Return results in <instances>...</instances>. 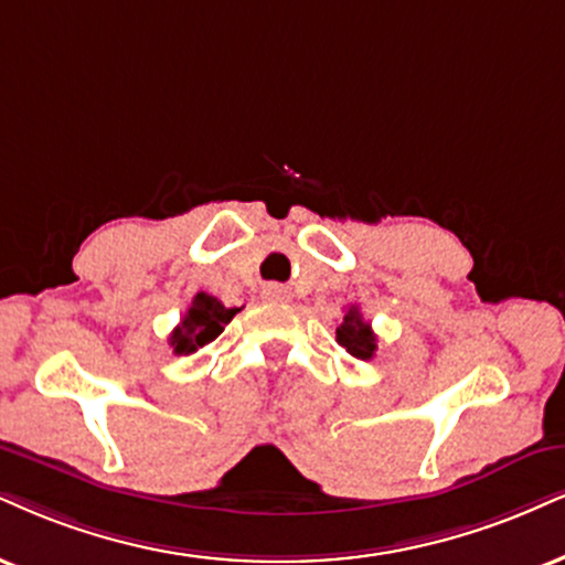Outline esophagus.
I'll return each mask as SVG.
<instances>
[{"instance_id":"1","label":"esophagus","mask_w":565,"mask_h":565,"mask_svg":"<svg viewBox=\"0 0 565 565\" xmlns=\"http://www.w3.org/2000/svg\"><path fill=\"white\" fill-rule=\"evenodd\" d=\"M262 296L264 298H269V301H285V298H288V290L282 288V285H264V290H262Z\"/></svg>"}]
</instances>
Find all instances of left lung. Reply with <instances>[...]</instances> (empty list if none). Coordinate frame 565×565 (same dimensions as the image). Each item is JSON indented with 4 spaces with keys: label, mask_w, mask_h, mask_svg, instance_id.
<instances>
[{
    "label": "left lung",
    "mask_w": 565,
    "mask_h": 565,
    "mask_svg": "<svg viewBox=\"0 0 565 565\" xmlns=\"http://www.w3.org/2000/svg\"><path fill=\"white\" fill-rule=\"evenodd\" d=\"M338 343L345 348L351 356H356L361 361H369L377 351V335L372 332V324L364 322L361 317L359 306H351L345 311L343 322L338 327Z\"/></svg>",
    "instance_id": "8db88e82"
}]
</instances>
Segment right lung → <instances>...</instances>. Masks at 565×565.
<instances>
[{
  "instance_id": "obj_1",
  "label": "right lung",
  "mask_w": 565,
  "mask_h": 565,
  "mask_svg": "<svg viewBox=\"0 0 565 565\" xmlns=\"http://www.w3.org/2000/svg\"><path fill=\"white\" fill-rule=\"evenodd\" d=\"M238 311L241 309H227V306L217 301L214 296L196 294L191 306H188L185 317L180 319V324L172 330L170 335L172 353H178V356L196 353L199 348L212 343V340L225 330V324L238 315Z\"/></svg>"
}]
</instances>
